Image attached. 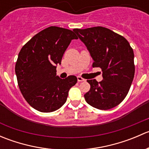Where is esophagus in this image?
Listing matches in <instances>:
<instances>
[{"mask_svg": "<svg viewBox=\"0 0 149 149\" xmlns=\"http://www.w3.org/2000/svg\"><path fill=\"white\" fill-rule=\"evenodd\" d=\"M77 79H78V81H79V82L85 81V79H83V78L80 77V76H78V77H77Z\"/></svg>", "mask_w": 149, "mask_h": 149, "instance_id": "1", "label": "esophagus"}]
</instances>
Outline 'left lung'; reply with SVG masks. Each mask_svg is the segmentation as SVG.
Masks as SVG:
<instances>
[{
	"mask_svg": "<svg viewBox=\"0 0 149 149\" xmlns=\"http://www.w3.org/2000/svg\"><path fill=\"white\" fill-rule=\"evenodd\" d=\"M86 47L93 67L101 68L103 80H87L86 102L99 109L118 106L125 98L135 74L134 53L125 37L102 26L73 30Z\"/></svg>",
	"mask_w": 149,
	"mask_h": 149,
	"instance_id": "1",
	"label": "left lung"
}]
</instances>
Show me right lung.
I'll return each instance as SVG.
<instances>
[{"label":"right lung","mask_w":149,"mask_h":149,"mask_svg":"<svg viewBox=\"0 0 149 149\" xmlns=\"http://www.w3.org/2000/svg\"><path fill=\"white\" fill-rule=\"evenodd\" d=\"M78 37L71 30L50 26L34 35L23 46L15 66L19 89L34 109L51 112L61 108L68 91L77 83L69 76L62 79L56 76L58 64L72 40Z\"/></svg>","instance_id":"right-lung-1"}]
</instances>
